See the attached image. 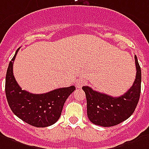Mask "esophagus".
<instances>
[{"instance_id": "34e87169", "label": "esophagus", "mask_w": 149, "mask_h": 149, "mask_svg": "<svg viewBox=\"0 0 149 149\" xmlns=\"http://www.w3.org/2000/svg\"><path fill=\"white\" fill-rule=\"evenodd\" d=\"M85 84L86 81L84 80H78L75 85H76V87H77V88H82Z\"/></svg>"}]
</instances>
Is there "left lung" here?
Returning <instances> with one entry per match:
<instances>
[{"instance_id": "8db88e82", "label": "left lung", "mask_w": 149, "mask_h": 149, "mask_svg": "<svg viewBox=\"0 0 149 149\" xmlns=\"http://www.w3.org/2000/svg\"><path fill=\"white\" fill-rule=\"evenodd\" d=\"M136 79L133 85L125 94L118 97L94 91L88 86L83 89L87 99V114L89 120L95 125L110 127L118 125L128 119L136 107L141 94V70L135 55Z\"/></svg>"}]
</instances>
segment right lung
Wrapping results in <instances>:
<instances>
[{"label": "right lung", "instance_id": "1", "mask_svg": "<svg viewBox=\"0 0 149 149\" xmlns=\"http://www.w3.org/2000/svg\"><path fill=\"white\" fill-rule=\"evenodd\" d=\"M19 48L9 62L5 78V94L10 108L19 118L35 127L54 124L61 114L68 97L75 86L61 88L43 94H32L19 86L13 75V62Z\"/></svg>", "mask_w": 149, "mask_h": 149}]
</instances>
